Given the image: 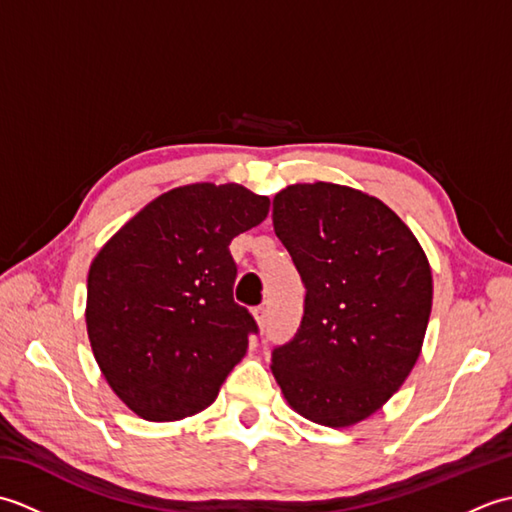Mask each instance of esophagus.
<instances>
[{
    "instance_id": "1",
    "label": "esophagus",
    "mask_w": 512,
    "mask_h": 512,
    "mask_svg": "<svg viewBox=\"0 0 512 512\" xmlns=\"http://www.w3.org/2000/svg\"><path fill=\"white\" fill-rule=\"evenodd\" d=\"M253 314H255V319L259 323V328H266V325H268V308L259 306V308L253 310Z\"/></svg>"
}]
</instances>
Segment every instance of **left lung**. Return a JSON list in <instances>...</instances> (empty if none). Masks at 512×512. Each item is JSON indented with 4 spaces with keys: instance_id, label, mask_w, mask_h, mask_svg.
Returning a JSON list of instances; mask_svg holds the SVG:
<instances>
[{
    "instance_id": "left-lung-1",
    "label": "left lung",
    "mask_w": 512,
    "mask_h": 512,
    "mask_svg": "<svg viewBox=\"0 0 512 512\" xmlns=\"http://www.w3.org/2000/svg\"><path fill=\"white\" fill-rule=\"evenodd\" d=\"M273 224L306 286L301 325L273 350V374L303 418L350 427L418 361L433 299L427 255L387 204L330 182L279 191Z\"/></svg>"
}]
</instances>
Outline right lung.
Wrapping results in <instances>:
<instances>
[{
  "instance_id": "add662e5",
  "label": "right lung",
  "mask_w": 512,
  "mask_h": 512,
  "mask_svg": "<svg viewBox=\"0 0 512 512\" xmlns=\"http://www.w3.org/2000/svg\"><path fill=\"white\" fill-rule=\"evenodd\" d=\"M270 200L239 184H189L134 215L90 266L88 334L114 394L140 418L193 416L242 361L257 321L233 299L231 239Z\"/></svg>"
}]
</instances>
